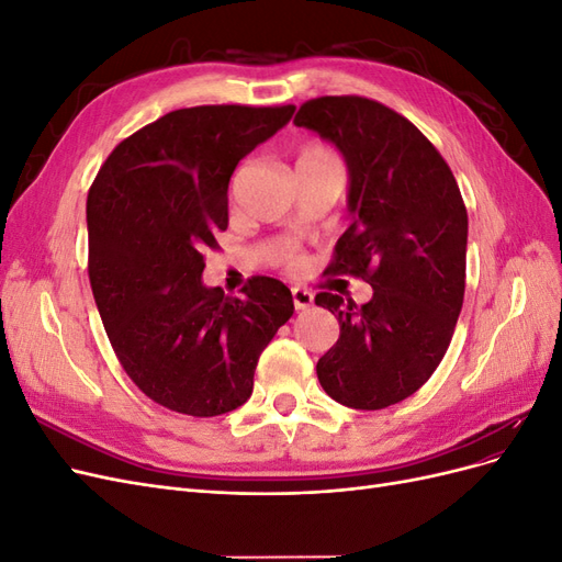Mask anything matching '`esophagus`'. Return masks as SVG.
<instances>
[{
  "label": "esophagus",
  "instance_id": "esophagus-1",
  "mask_svg": "<svg viewBox=\"0 0 562 562\" xmlns=\"http://www.w3.org/2000/svg\"><path fill=\"white\" fill-rule=\"evenodd\" d=\"M293 304L297 312L310 310L314 304V295L310 291H304V288H293Z\"/></svg>",
  "mask_w": 562,
  "mask_h": 562
}]
</instances>
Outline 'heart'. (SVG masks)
I'll use <instances>...</instances> for the list:
<instances>
[{"label":"heart","mask_w":562,"mask_h":562,"mask_svg":"<svg viewBox=\"0 0 562 562\" xmlns=\"http://www.w3.org/2000/svg\"><path fill=\"white\" fill-rule=\"evenodd\" d=\"M316 161H337V159L333 157V151H330L328 147H323V145H318V143L304 145V147L300 149V159H297V164H316ZM288 265H291V267H297V265H300V258H297V255H288Z\"/></svg>","instance_id":"1"}]
</instances>
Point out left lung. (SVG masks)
I'll return each instance as SVG.
<instances>
[{"label":"left lung","mask_w":562,"mask_h":562,"mask_svg":"<svg viewBox=\"0 0 562 562\" xmlns=\"http://www.w3.org/2000/svg\"><path fill=\"white\" fill-rule=\"evenodd\" d=\"M295 126L330 140L349 168L351 225L339 236L333 274L372 285V300L318 293L339 321L316 375L326 394L356 411L413 396L450 347L467 285V206L438 149L405 116L361 95L307 100Z\"/></svg>","instance_id":"obj_1"}]
</instances>
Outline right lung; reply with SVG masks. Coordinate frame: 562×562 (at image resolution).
I'll return each mask as SVG.
<instances>
[{
    "instance_id": "1",
    "label": "right lung",
    "mask_w": 562,
    "mask_h": 562,
    "mask_svg": "<svg viewBox=\"0 0 562 562\" xmlns=\"http://www.w3.org/2000/svg\"><path fill=\"white\" fill-rule=\"evenodd\" d=\"M295 105H199L119 143L87 201L89 279L110 345L147 398L192 417L244 405L262 349L293 295L252 277L241 297L201 281L203 250L227 229L236 164L283 128Z\"/></svg>"
}]
</instances>
